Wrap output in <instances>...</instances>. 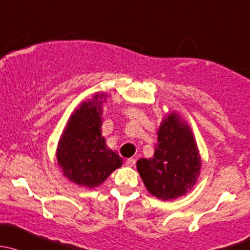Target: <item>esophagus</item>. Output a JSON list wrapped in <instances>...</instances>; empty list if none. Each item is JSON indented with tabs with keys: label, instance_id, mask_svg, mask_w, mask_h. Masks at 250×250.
<instances>
[{
	"label": "esophagus",
	"instance_id": "1",
	"mask_svg": "<svg viewBox=\"0 0 250 250\" xmlns=\"http://www.w3.org/2000/svg\"><path fill=\"white\" fill-rule=\"evenodd\" d=\"M126 166H128V167H133L136 165V159H133V158H131V159H127V160H126Z\"/></svg>",
	"mask_w": 250,
	"mask_h": 250
}]
</instances>
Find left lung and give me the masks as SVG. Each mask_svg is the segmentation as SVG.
Masks as SVG:
<instances>
[{"instance_id":"1","label":"left lung","mask_w":250,"mask_h":250,"mask_svg":"<svg viewBox=\"0 0 250 250\" xmlns=\"http://www.w3.org/2000/svg\"><path fill=\"white\" fill-rule=\"evenodd\" d=\"M200 168L201 158L191 130L176 113L161 123L153 158L137 161L146 190L161 200L177 199L191 190Z\"/></svg>"}]
</instances>
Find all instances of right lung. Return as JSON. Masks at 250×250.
Instances as JSON below:
<instances>
[{
    "label": "right lung",
    "instance_id": "right-lung-1",
    "mask_svg": "<svg viewBox=\"0 0 250 250\" xmlns=\"http://www.w3.org/2000/svg\"><path fill=\"white\" fill-rule=\"evenodd\" d=\"M104 94L83 102L69 118L60 138L56 158L63 176L81 187L95 188L102 184L114 169L123 165V159L107 148L102 137Z\"/></svg>",
    "mask_w": 250,
    "mask_h": 250
}]
</instances>
